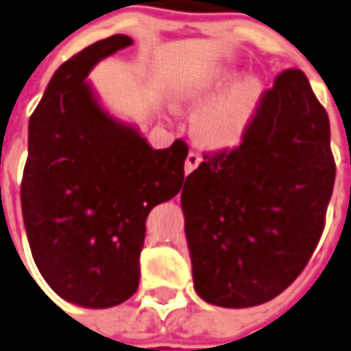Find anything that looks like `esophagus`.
<instances>
[{
	"label": "esophagus",
	"instance_id": "34e87169",
	"mask_svg": "<svg viewBox=\"0 0 351 351\" xmlns=\"http://www.w3.org/2000/svg\"><path fill=\"white\" fill-rule=\"evenodd\" d=\"M202 163V157L194 154V152H190L188 157H186V163H184V169H186V175H190L194 169H197V165Z\"/></svg>",
	"mask_w": 351,
	"mask_h": 351
}]
</instances>
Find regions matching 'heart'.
Wrapping results in <instances>:
<instances>
[{"label":"heart","mask_w":351,"mask_h":351,"mask_svg":"<svg viewBox=\"0 0 351 351\" xmlns=\"http://www.w3.org/2000/svg\"><path fill=\"white\" fill-rule=\"evenodd\" d=\"M182 104H206L194 117L199 144L215 152L240 147L250 134L265 99V86L257 76L225 66L190 80L176 92Z\"/></svg>","instance_id":"b5f03b06"}]
</instances>
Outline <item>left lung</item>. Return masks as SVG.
Returning <instances> with one entry per match:
<instances>
[{"mask_svg": "<svg viewBox=\"0 0 351 351\" xmlns=\"http://www.w3.org/2000/svg\"><path fill=\"white\" fill-rule=\"evenodd\" d=\"M330 125L309 80L285 71L250 134L207 156L180 194L194 290L211 306L254 307L304 271L335 186Z\"/></svg>", "mask_w": 351, "mask_h": 351, "instance_id": "left-lung-1", "label": "left lung"}]
</instances>
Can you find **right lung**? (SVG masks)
Returning <instances> with one entry per match:
<instances>
[{
  "mask_svg": "<svg viewBox=\"0 0 351 351\" xmlns=\"http://www.w3.org/2000/svg\"><path fill=\"white\" fill-rule=\"evenodd\" d=\"M132 44L109 36L65 61L28 123L21 204L30 252L51 290L88 309L134 294L145 219L184 182V142L154 149L88 80L99 61Z\"/></svg>",
  "mask_w": 351,
  "mask_h": 351,
  "instance_id": "add662e5",
  "label": "right lung"
}]
</instances>
